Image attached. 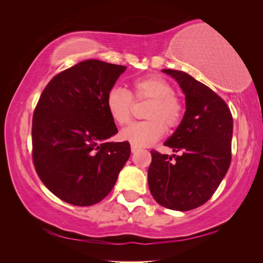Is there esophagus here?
Returning <instances> with one entry per match:
<instances>
[{"instance_id":"esophagus-1","label":"esophagus","mask_w":263,"mask_h":263,"mask_svg":"<svg viewBox=\"0 0 263 263\" xmlns=\"http://www.w3.org/2000/svg\"><path fill=\"white\" fill-rule=\"evenodd\" d=\"M139 150V148L138 147H136V146H134V145H132V153L133 154H135V153H137V151Z\"/></svg>"}]
</instances>
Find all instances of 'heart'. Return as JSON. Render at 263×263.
<instances>
[{
	"label": "heart",
	"instance_id": "b5f03b06",
	"mask_svg": "<svg viewBox=\"0 0 263 263\" xmlns=\"http://www.w3.org/2000/svg\"><path fill=\"white\" fill-rule=\"evenodd\" d=\"M133 98L136 101H150L145 117L148 121L133 123L121 132V137L136 147H148L160 139L166 129H174L181 124L184 106L173 86L158 76L136 79L132 84ZM132 94L119 86L107 92L105 104L113 121L126 125L130 121Z\"/></svg>",
	"mask_w": 263,
	"mask_h": 263
}]
</instances>
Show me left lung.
<instances>
[{"instance_id":"left-lung-1","label":"left lung","mask_w":263,"mask_h":263,"mask_svg":"<svg viewBox=\"0 0 263 263\" xmlns=\"http://www.w3.org/2000/svg\"><path fill=\"white\" fill-rule=\"evenodd\" d=\"M185 95V113L164 146L180 156L151 150L148 185L163 208L191 211L208 202L232 161L233 116L226 102L209 86L179 70L163 69Z\"/></svg>"}]
</instances>
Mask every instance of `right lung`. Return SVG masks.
<instances>
[{
	"instance_id": "obj_1",
	"label": "right lung",
	"mask_w": 263,
	"mask_h": 263,
	"mask_svg": "<svg viewBox=\"0 0 263 263\" xmlns=\"http://www.w3.org/2000/svg\"><path fill=\"white\" fill-rule=\"evenodd\" d=\"M125 66L89 59L54 76L33 115V161L38 177L60 200L76 206L101 202L130 156L128 141L110 142L117 128L107 92Z\"/></svg>"
}]
</instances>
